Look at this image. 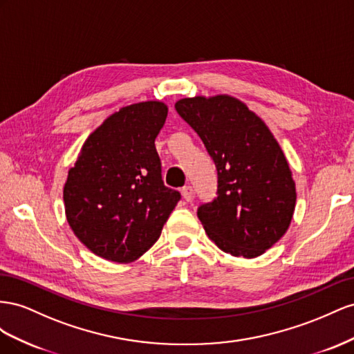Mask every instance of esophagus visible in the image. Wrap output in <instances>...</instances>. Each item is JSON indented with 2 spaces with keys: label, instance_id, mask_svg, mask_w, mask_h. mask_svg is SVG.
<instances>
[{
  "label": "esophagus",
  "instance_id": "esophagus-1",
  "mask_svg": "<svg viewBox=\"0 0 354 354\" xmlns=\"http://www.w3.org/2000/svg\"><path fill=\"white\" fill-rule=\"evenodd\" d=\"M180 193H183V197L185 201L193 200V187L191 185H185L183 189H180Z\"/></svg>",
  "mask_w": 354,
  "mask_h": 354
}]
</instances>
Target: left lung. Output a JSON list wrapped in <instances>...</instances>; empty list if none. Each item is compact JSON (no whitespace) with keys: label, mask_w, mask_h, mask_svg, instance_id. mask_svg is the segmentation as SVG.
<instances>
[{"label":"left lung","mask_w":354,"mask_h":354,"mask_svg":"<svg viewBox=\"0 0 354 354\" xmlns=\"http://www.w3.org/2000/svg\"><path fill=\"white\" fill-rule=\"evenodd\" d=\"M175 108L216 166V197L197 209L209 239L233 257L262 255L286 233L297 201L279 142L264 121L228 95L185 97Z\"/></svg>","instance_id":"obj_1"}]
</instances>
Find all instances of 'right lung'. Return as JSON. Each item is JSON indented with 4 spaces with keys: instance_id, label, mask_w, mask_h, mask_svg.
<instances>
[{
    "instance_id": "right-lung-1",
    "label": "right lung",
    "mask_w": 354,
    "mask_h": 354,
    "mask_svg": "<svg viewBox=\"0 0 354 354\" xmlns=\"http://www.w3.org/2000/svg\"><path fill=\"white\" fill-rule=\"evenodd\" d=\"M166 117L158 100L121 108L90 133L68 171V224L100 258L126 264L144 255L180 200L163 184L154 144Z\"/></svg>"
}]
</instances>
